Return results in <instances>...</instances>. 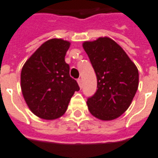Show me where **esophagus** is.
I'll use <instances>...</instances> for the list:
<instances>
[{"mask_svg":"<svg viewBox=\"0 0 158 158\" xmlns=\"http://www.w3.org/2000/svg\"><path fill=\"white\" fill-rule=\"evenodd\" d=\"M77 82H78V84H79V86L80 89H82V79H77Z\"/></svg>","mask_w":158,"mask_h":158,"instance_id":"obj_1","label":"esophagus"}]
</instances>
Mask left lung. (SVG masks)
<instances>
[{"label":"left lung","mask_w":158,"mask_h":158,"mask_svg":"<svg viewBox=\"0 0 158 158\" xmlns=\"http://www.w3.org/2000/svg\"><path fill=\"white\" fill-rule=\"evenodd\" d=\"M83 48L98 79L96 94L87 101L92 115L115 120L130 106L139 87V70L123 48L108 37L86 41Z\"/></svg>","instance_id":"1"}]
</instances>
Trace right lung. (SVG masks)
<instances>
[{
    "instance_id": "add662e5",
    "label": "right lung",
    "mask_w": 158,
    "mask_h": 158,
    "mask_svg": "<svg viewBox=\"0 0 158 158\" xmlns=\"http://www.w3.org/2000/svg\"><path fill=\"white\" fill-rule=\"evenodd\" d=\"M70 43L52 38L43 43L23 64L21 91L26 104L38 117L56 120L66 111L77 82L69 76L64 56Z\"/></svg>"
}]
</instances>
